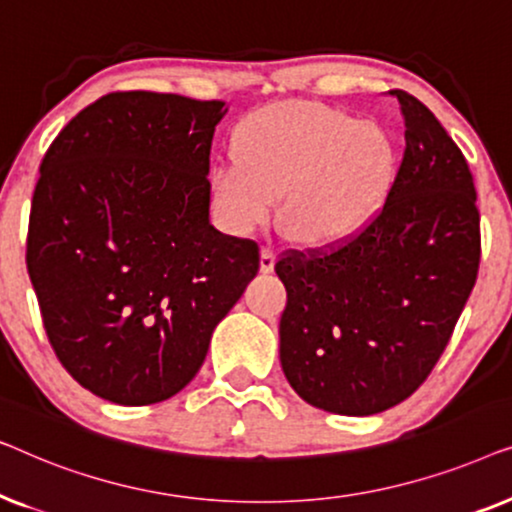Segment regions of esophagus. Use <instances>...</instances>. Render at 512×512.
<instances>
[{
    "mask_svg": "<svg viewBox=\"0 0 512 512\" xmlns=\"http://www.w3.org/2000/svg\"><path fill=\"white\" fill-rule=\"evenodd\" d=\"M275 258H277L275 249H272L270 244H265V247L261 249V272H265V275L272 272V268H275Z\"/></svg>",
    "mask_w": 512,
    "mask_h": 512,
    "instance_id": "esophagus-1",
    "label": "esophagus"
}]
</instances>
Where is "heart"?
<instances>
[{
    "instance_id": "1",
    "label": "heart",
    "mask_w": 512,
    "mask_h": 512,
    "mask_svg": "<svg viewBox=\"0 0 512 512\" xmlns=\"http://www.w3.org/2000/svg\"><path fill=\"white\" fill-rule=\"evenodd\" d=\"M396 181L387 130L342 109L282 104L235 132L233 163L212 172L214 207L235 230L265 223L282 198V221L303 244H340L380 214Z\"/></svg>"
}]
</instances>
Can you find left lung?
<instances>
[{
	"label": "left lung",
	"instance_id": "obj_1",
	"mask_svg": "<svg viewBox=\"0 0 512 512\" xmlns=\"http://www.w3.org/2000/svg\"><path fill=\"white\" fill-rule=\"evenodd\" d=\"M405 153L373 223L338 249L282 256L279 361L314 408L368 417L422 384L450 342L480 265L464 153L417 97L394 90Z\"/></svg>",
	"mask_w": 512,
	"mask_h": 512
}]
</instances>
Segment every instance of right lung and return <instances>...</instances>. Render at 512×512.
I'll return each instance as SVG.
<instances>
[{
    "instance_id": "obj_1",
    "label": "right lung",
    "mask_w": 512,
    "mask_h": 512,
    "mask_svg": "<svg viewBox=\"0 0 512 512\" xmlns=\"http://www.w3.org/2000/svg\"><path fill=\"white\" fill-rule=\"evenodd\" d=\"M226 102L111 93L39 167L27 272L48 340L81 387L151 405L198 375L258 272V244L209 223V149Z\"/></svg>"
}]
</instances>
